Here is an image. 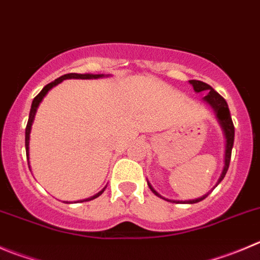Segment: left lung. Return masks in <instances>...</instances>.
<instances>
[{
    "label": "left lung",
    "mask_w": 260,
    "mask_h": 260,
    "mask_svg": "<svg viewBox=\"0 0 260 260\" xmlns=\"http://www.w3.org/2000/svg\"><path fill=\"white\" fill-rule=\"evenodd\" d=\"M190 84L194 86V90L197 91V93H199V91H208V95H206V97H204V101H206V102H208L209 105L212 106V108L214 110L217 118H218L219 125H221L222 128H223L224 137H226L224 166H223V171H222V174H221V177H219L218 182H217V185H218L219 182L223 180V177L226 176V172H227V170H229V166H230V159H231V152H232V147H234V138H235L234 122H232L231 115H230V110H229V106H227V102L224 101V98L222 97V95H219L218 93H217V91L212 88L211 85H208L207 83H203V81H200V80H190ZM148 186H149V189L152 190V191L154 192L157 197L162 198L157 191H155L154 189H153L152 186H150L149 182H148ZM207 197H208V194L203 195L202 198H198V199L185 200V202H179V200H169V199H166V200H169V202H172V203H189V204H194V203L202 202V200L206 199Z\"/></svg>",
    "instance_id": "obj_1"
}]
</instances>
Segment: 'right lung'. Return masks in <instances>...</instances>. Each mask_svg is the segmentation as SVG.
<instances>
[{"label": "right lung", "mask_w": 260, "mask_h": 260, "mask_svg": "<svg viewBox=\"0 0 260 260\" xmlns=\"http://www.w3.org/2000/svg\"><path fill=\"white\" fill-rule=\"evenodd\" d=\"M101 76H103V74L101 75V74H98V75H93V74H75V73H70V74H66V75H62L60 76L58 79H56L54 81H52V83L47 84L46 86H44L43 89L41 90V93H39L38 95H37L36 98L33 100V103H31V108H30V113H29V120H28V123H26V127H25V148H26V158L29 159V135H30V128H31V125H33V120H34V116H36V112H37V108H38L39 103L42 102V100H43L44 95L48 93L49 89L53 88L54 85H57V84H60L61 81L65 80V79H97V78H101ZM29 165V162H28ZM106 189V187H105ZM105 189L101 190L98 194L93 195V197L88 198V199H84L86 202V200H93L95 199V198L100 197L101 194H102L103 191H105ZM83 200V202H84Z\"/></svg>", "instance_id": "1"}]
</instances>
